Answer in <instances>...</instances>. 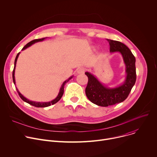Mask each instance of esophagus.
I'll return each mask as SVG.
<instances>
[{
	"instance_id": "34e87169",
	"label": "esophagus",
	"mask_w": 157,
	"mask_h": 157,
	"mask_svg": "<svg viewBox=\"0 0 157 157\" xmlns=\"http://www.w3.org/2000/svg\"><path fill=\"white\" fill-rule=\"evenodd\" d=\"M85 71V69L84 68H79L77 70V73L78 74H83Z\"/></svg>"
}]
</instances>
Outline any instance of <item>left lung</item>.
<instances>
[{
    "mask_svg": "<svg viewBox=\"0 0 157 157\" xmlns=\"http://www.w3.org/2000/svg\"><path fill=\"white\" fill-rule=\"evenodd\" d=\"M110 45V52H119L125 64L126 78L124 83L114 88L104 86L91 73L86 72L88 82L86 87V94L93 103L102 107H107L123 102L127 99L136 81V58L130 49L124 43L107 39Z\"/></svg>",
    "mask_w": 157,
    "mask_h": 157,
    "instance_id": "obj_1",
    "label": "left lung"
}]
</instances>
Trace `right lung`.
<instances>
[{
    "instance_id": "add662e5",
    "label": "right lung",
    "mask_w": 157,
    "mask_h": 157,
    "mask_svg": "<svg viewBox=\"0 0 157 157\" xmlns=\"http://www.w3.org/2000/svg\"><path fill=\"white\" fill-rule=\"evenodd\" d=\"M45 38H40V39H35V40H33L31 41L30 42L26 44V45H25L23 48H22L21 50H24L25 49H26V48H27L28 47H30V46L32 45V44H34L35 43H36V42H38V41H41L44 40ZM19 55H20V53H18L17 55L16 58H15V62H14V68H13V73H12V78H13V81L14 84H15V76H14V75H15V66H16V63H17V58H18ZM72 78H73V76L70 77L69 79H68L67 80H66L65 81H64L63 83L62 84L61 87H60L59 92L58 95L57 96V97H56L55 99H53V101H50V102H34V101H30V100L27 99V98H25L23 95H22V94L18 91V89H17V87H16V89H17V93H18L19 96L20 97V98H21L22 100H23L24 101L27 102L28 104H30V105H33V106L36 107H46L50 106V105H51L55 104V103H56L57 102H58V101L60 100V99L61 98V97H62V96H63V93H64V84H65L66 83L70 81V79H71Z\"/></svg>"
}]
</instances>
